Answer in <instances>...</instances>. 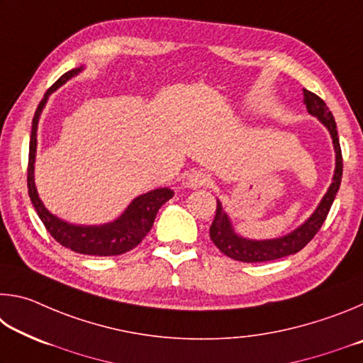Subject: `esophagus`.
<instances>
[{
  "instance_id": "esophagus-1",
  "label": "esophagus",
  "mask_w": 363,
  "mask_h": 363,
  "mask_svg": "<svg viewBox=\"0 0 363 363\" xmlns=\"http://www.w3.org/2000/svg\"><path fill=\"white\" fill-rule=\"evenodd\" d=\"M210 184H211V176L205 173V171H192L186 179V186L190 189L206 187L210 186Z\"/></svg>"
}]
</instances>
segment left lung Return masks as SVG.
Instances as JSON below:
<instances>
[{"label": "left lung", "mask_w": 363, "mask_h": 363, "mask_svg": "<svg viewBox=\"0 0 363 363\" xmlns=\"http://www.w3.org/2000/svg\"><path fill=\"white\" fill-rule=\"evenodd\" d=\"M304 104L307 112L311 115L317 116L325 126L328 128V131L333 138V145L336 152V169L333 176V182L328 189V192L320 201V205L317 206L314 214L306 220V223L298 227L296 230L288 233L285 237L274 238V240H247V238L238 237L235 232L232 230L230 220L224 213L223 206H220L219 200L216 201V216H214L213 224L210 227V237L213 243L219 248L220 253L232 257L235 261L242 262H264V261H274L280 259L284 256H290L298 253L303 250L312 238L315 237V233L320 230L322 224L327 219L330 208L333 205V200L340 190L341 186V177H342V155H341V145L340 139H337L336 131V123L333 118V113L330 112L327 104L323 102L322 97L311 93V91L304 89Z\"/></svg>", "instance_id": "1"}]
</instances>
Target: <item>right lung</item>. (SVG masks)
Here are the masks:
<instances>
[{
    "mask_svg": "<svg viewBox=\"0 0 363 363\" xmlns=\"http://www.w3.org/2000/svg\"><path fill=\"white\" fill-rule=\"evenodd\" d=\"M82 69H73L64 73L51 88L46 91L45 97L38 104L33 121H32V134H30V147H28V167H27V187L30 200L35 206L36 213L45 224L46 230L51 233L54 240L62 245L65 248L79 255L91 256H118L126 253L144 240V237L150 232L153 220L160 208L163 203L173 196V190L169 189H157L144 195H139L138 199L131 201V205L126 208V211L113 223L104 225H75L69 224L65 220L52 216L45 205L41 203L35 189L33 169H35V152H36V128L41 110L45 107L48 96L57 89L60 84H64L67 79L75 77Z\"/></svg>",
    "mask_w": 363,
    "mask_h": 363,
    "instance_id": "obj_1",
    "label": "right lung"
}]
</instances>
